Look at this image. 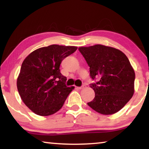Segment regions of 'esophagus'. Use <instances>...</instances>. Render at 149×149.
Returning a JSON list of instances; mask_svg holds the SVG:
<instances>
[{
    "instance_id": "obj_1",
    "label": "esophagus",
    "mask_w": 149,
    "mask_h": 149,
    "mask_svg": "<svg viewBox=\"0 0 149 149\" xmlns=\"http://www.w3.org/2000/svg\"><path fill=\"white\" fill-rule=\"evenodd\" d=\"M85 87V85H83V86H81V87H78V89H84Z\"/></svg>"
}]
</instances>
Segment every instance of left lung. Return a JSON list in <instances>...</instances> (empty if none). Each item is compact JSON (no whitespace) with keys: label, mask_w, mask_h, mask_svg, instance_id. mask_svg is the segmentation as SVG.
Segmentation results:
<instances>
[{"label":"left lung","mask_w":149,"mask_h":149,"mask_svg":"<svg viewBox=\"0 0 149 149\" xmlns=\"http://www.w3.org/2000/svg\"><path fill=\"white\" fill-rule=\"evenodd\" d=\"M78 49L90 67L92 79L99 78V81L91 85L95 97L87 104L101 114L118 112L135 91V74L127 57L121 50L102 45Z\"/></svg>","instance_id":"1"}]
</instances>
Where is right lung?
<instances>
[{
  "label": "right lung",
  "mask_w": 149,
  "mask_h": 149,
  "mask_svg": "<svg viewBox=\"0 0 149 149\" xmlns=\"http://www.w3.org/2000/svg\"><path fill=\"white\" fill-rule=\"evenodd\" d=\"M77 49L52 45L35 50L24 60L17 79V91L35 114L47 116L56 113L74 89L65 85L67 79L59 68L62 60Z\"/></svg>",
  "instance_id": "obj_1"
}]
</instances>
